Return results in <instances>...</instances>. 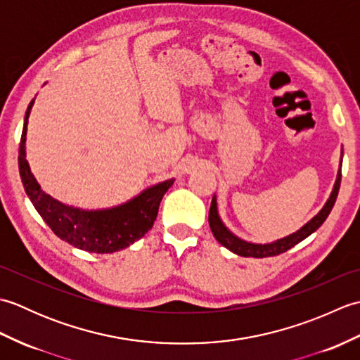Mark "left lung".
I'll use <instances>...</instances> for the list:
<instances>
[{
    "instance_id": "obj_1",
    "label": "left lung",
    "mask_w": 360,
    "mask_h": 360,
    "mask_svg": "<svg viewBox=\"0 0 360 360\" xmlns=\"http://www.w3.org/2000/svg\"><path fill=\"white\" fill-rule=\"evenodd\" d=\"M342 162V159H340ZM340 179H342V170L339 168L338 173V179H335L334 188L331 192L330 200L326 201V204L323 205V209L320 210L317 215L312 218L311 221H308L300 231H297L292 235H288L285 238H280L274 243L269 244H255V243H248L238 236L233 235L229 229L223 224L219 215H218V207H217V196H213L212 204H210V210H209V224L212 229V233L215 236L217 241L223 244L224 248H227L229 250H232L233 254L241 255V257H254V258H264V257H274V255H280L283 252L289 250L290 248H294L295 244H298L300 241H303L304 238L316 232L317 229L325 223V219L330 215V212L334 207V202L338 200V193L340 188Z\"/></svg>"
}]
</instances>
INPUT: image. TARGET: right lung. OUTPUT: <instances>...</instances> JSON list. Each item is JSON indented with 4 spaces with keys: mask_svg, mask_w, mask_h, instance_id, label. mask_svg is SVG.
<instances>
[{
    "mask_svg": "<svg viewBox=\"0 0 360 360\" xmlns=\"http://www.w3.org/2000/svg\"><path fill=\"white\" fill-rule=\"evenodd\" d=\"M32 106L34 101H30L20 141L18 168L26 195L44 223L60 240L82 250L94 252V254H111L141 240L155 224L159 204L167 190L173 186L174 179L159 182L143 190L139 196L112 209L82 210L53 200L52 196L43 192L34 174L30 173V167L26 160L25 143L27 119Z\"/></svg>",
    "mask_w": 360,
    "mask_h": 360,
    "instance_id": "add662e5",
    "label": "right lung"
}]
</instances>
